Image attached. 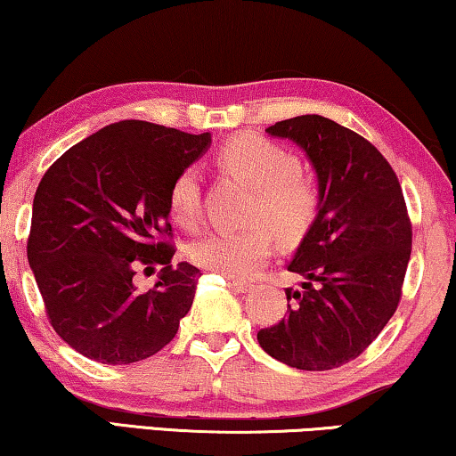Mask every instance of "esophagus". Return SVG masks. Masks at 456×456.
<instances>
[{
    "label": "esophagus",
    "mask_w": 456,
    "mask_h": 456,
    "mask_svg": "<svg viewBox=\"0 0 456 456\" xmlns=\"http://www.w3.org/2000/svg\"><path fill=\"white\" fill-rule=\"evenodd\" d=\"M227 285L231 287V289H235V291H240V293H243V291H249V289H252V283H248V281H237V279H227Z\"/></svg>",
    "instance_id": "1"
}]
</instances>
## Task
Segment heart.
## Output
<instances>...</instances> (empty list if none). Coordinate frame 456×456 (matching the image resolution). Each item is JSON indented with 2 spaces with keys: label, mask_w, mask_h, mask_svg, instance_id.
<instances>
[{
  "label": "heart",
  "mask_w": 456,
  "mask_h": 456,
  "mask_svg": "<svg viewBox=\"0 0 456 456\" xmlns=\"http://www.w3.org/2000/svg\"><path fill=\"white\" fill-rule=\"evenodd\" d=\"M219 163L229 175L252 188L248 221L240 231L216 229L202 235L190 249L198 266L223 277L243 279L254 274L273 252V230L283 241H295L316 219L320 207L318 179L307 173L285 146L258 134H240L223 144ZM171 219L185 229L200 221V171L185 167L171 182Z\"/></svg>",
  "instance_id": "b5f03b06"
}]
</instances>
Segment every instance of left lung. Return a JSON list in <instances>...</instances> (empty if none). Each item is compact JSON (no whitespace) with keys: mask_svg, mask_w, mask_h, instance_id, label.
<instances>
[{"mask_svg":"<svg viewBox=\"0 0 456 456\" xmlns=\"http://www.w3.org/2000/svg\"><path fill=\"white\" fill-rule=\"evenodd\" d=\"M266 132L305 151L320 207L287 265L301 283L285 291V318L260 329L258 343L291 368H338L376 341L401 301L413 231L399 177L374 144L322 115Z\"/></svg>","mask_w":456,"mask_h":456,"instance_id":"8db88e82","label":"left lung"}]
</instances>
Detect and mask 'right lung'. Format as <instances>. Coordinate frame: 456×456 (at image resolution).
<instances>
[{
  "label": "right lung",
  "instance_id": "obj_1",
  "mask_svg": "<svg viewBox=\"0 0 456 456\" xmlns=\"http://www.w3.org/2000/svg\"><path fill=\"white\" fill-rule=\"evenodd\" d=\"M210 146L188 134L126 119L74 144L45 171L33 202L28 265L51 326L69 347L107 365L161 351L190 312L200 271L171 265V182ZM163 265L138 292V265Z\"/></svg>",
  "mask_w": 456,
  "mask_h": 456
}]
</instances>
